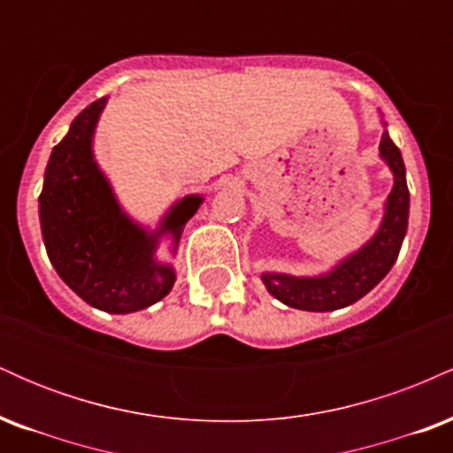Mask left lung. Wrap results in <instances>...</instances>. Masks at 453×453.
<instances>
[{
  "mask_svg": "<svg viewBox=\"0 0 453 453\" xmlns=\"http://www.w3.org/2000/svg\"><path fill=\"white\" fill-rule=\"evenodd\" d=\"M386 127V121H381ZM379 155L394 174V187L386 200L383 219L379 230L366 244L351 256L341 259L324 274L315 277H294L285 273H262L266 289L283 304L313 313L345 309L366 296L392 270L409 223V187L403 155L383 129Z\"/></svg>",
  "mask_w": 453,
  "mask_h": 453,
  "instance_id": "1",
  "label": "left lung"
}]
</instances>
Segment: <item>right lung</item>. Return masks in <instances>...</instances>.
Instances as JSON below:
<instances>
[{
	"instance_id": "obj_1",
	"label": "right lung",
	"mask_w": 453,
	"mask_h": 453,
	"mask_svg": "<svg viewBox=\"0 0 453 453\" xmlns=\"http://www.w3.org/2000/svg\"><path fill=\"white\" fill-rule=\"evenodd\" d=\"M108 97L89 104L50 153L40 194V227L57 274L87 304L127 315L159 303L176 273L157 257L161 238L176 253L200 194L176 200L155 230L140 226L119 204L93 155V136Z\"/></svg>"
}]
</instances>
